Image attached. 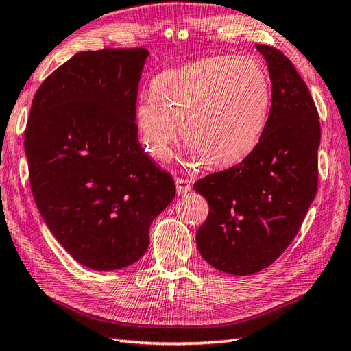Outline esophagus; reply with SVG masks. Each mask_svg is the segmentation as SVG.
<instances>
[{"label": "esophagus", "mask_w": 351, "mask_h": 351, "mask_svg": "<svg viewBox=\"0 0 351 351\" xmlns=\"http://www.w3.org/2000/svg\"><path fill=\"white\" fill-rule=\"evenodd\" d=\"M176 193L178 195H185L191 190V182L187 180V178H176Z\"/></svg>", "instance_id": "esophagus-1"}]
</instances>
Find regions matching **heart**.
Returning a JSON list of instances; mask_svg holds the SVG:
<instances>
[{"label": "heart", "mask_w": 351, "mask_h": 351, "mask_svg": "<svg viewBox=\"0 0 351 351\" xmlns=\"http://www.w3.org/2000/svg\"><path fill=\"white\" fill-rule=\"evenodd\" d=\"M270 107L271 80L258 58L217 56L156 75L136 123L152 158H167L181 128L189 164L226 169L258 145Z\"/></svg>", "instance_id": "b5f03b06"}]
</instances>
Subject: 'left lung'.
<instances>
[{
  "mask_svg": "<svg viewBox=\"0 0 351 351\" xmlns=\"http://www.w3.org/2000/svg\"><path fill=\"white\" fill-rule=\"evenodd\" d=\"M256 48L271 80V107L258 145L226 170L193 185L210 213L196 234L200 255L237 276L271 265L302 226L318 189L319 116L289 58L270 45Z\"/></svg>",
  "mask_w": 351,
  "mask_h": 351,
  "instance_id": "obj_1",
  "label": "left lung"
}]
</instances>
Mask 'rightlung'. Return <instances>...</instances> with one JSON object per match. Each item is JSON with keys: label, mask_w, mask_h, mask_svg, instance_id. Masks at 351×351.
I'll return each mask as SVG.
<instances>
[{"label": "right lung", "mask_w": 351, "mask_h": 351, "mask_svg": "<svg viewBox=\"0 0 351 351\" xmlns=\"http://www.w3.org/2000/svg\"><path fill=\"white\" fill-rule=\"evenodd\" d=\"M145 48L78 52L43 81L25 128L33 197L71 256L93 270L136 263L175 197L170 173L137 137Z\"/></svg>", "instance_id": "1"}]
</instances>
